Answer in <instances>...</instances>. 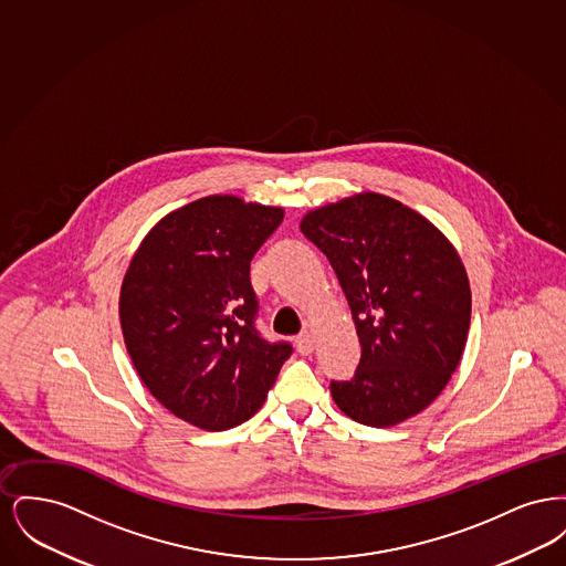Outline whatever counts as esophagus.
Here are the masks:
<instances>
[{"label":"esophagus","instance_id":"1","mask_svg":"<svg viewBox=\"0 0 566 566\" xmlns=\"http://www.w3.org/2000/svg\"><path fill=\"white\" fill-rule=\"evenodd\" d=\"M296 352L298 354H303V356H307V354H312L314 352V335L312 333H301L298 337L295 339Z\"/></svg>","mask_w":566,"mask_h":566}]
</instances>
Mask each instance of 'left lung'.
Masks as SVG:
<instances>
[{"instance_id":"left-lung-1","label":"left lung","mask_w":566,"mask_h":566,"mask_svg":"<svg viewBox=\"0 0 566 566\" xmlns=\"http://www.w3.org/2000/svg\"><path fill=\"white\" fill-rule=\"evenodd\" d=\"M344 289L360 363L331 395L352 420L386 429L439 397L467 344L471 289L457 248L422 214L358 192L303 216Z\"/></svg>"}]
</instances>
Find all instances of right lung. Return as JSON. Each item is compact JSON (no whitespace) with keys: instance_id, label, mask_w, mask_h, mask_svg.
Wrapping results in <instances>:
<instances>
[{"instance_id":"1","label":"right lung","mask_w":566,"mask_h":566,"mask_svg":"<svg viewBox=\"0 0 566 566\" xmlns=\"http://www.w3.org/2000/svg\"><path fill=\"white\" fill-rule=\"evenodd\" d=\"M282 218L210 195L161 218L135 250L118 301L125 346L150 395L192 427L252 418L293 354L259 335L250 284V261Z\"/></svg>"}]
</instances>
